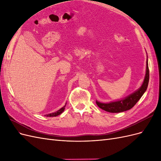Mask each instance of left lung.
Here are the masks:
<instances>
[{"label":"left lung","instance_id":"obj_1","mask_svg":"<svg viewBox=\"0 0 161 161\" xmlns=\"http://www.w3.org/2000/svg\"><path fill=\"white\" fill-rule=\"evenodd\" d=\"M149 81V69H148V60H147V71H146V75L144 80L143 82L142 85L141 86L140 88L134 92V93L131 94L128 97H125V99L111 102L109 103H100V102L96 101L97 105H98L99 108L103 109L110 113H119V112H123L125 111L129 110L131 109L136 104V103L140 100V99L142 97L144 92L147 91L148 85Z\"/></svg>","mask_w":161,"mask_h":161}]
</instances>
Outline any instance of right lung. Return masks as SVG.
<instances>
[{
	"label": "right lung",
	"instance_id": "1",
	"mask_svg": "<svg viewBox=\"0 0 161 161\" xmlns=\"http://www.w3.org/2000/svg\"><path fill=\"white\" fill-rule=\"evenodd\" d=\"M66 105L63 107V108H62L60 109H59L58 111H57L56 112H54V113H52V114H46L45 116L46 117H56L58 115L61 114L63 111H64V110L65 109V107H66Z\"/></svg>",
	"mask_w": 161,
	"mask_h": 161
}]
</instances>
